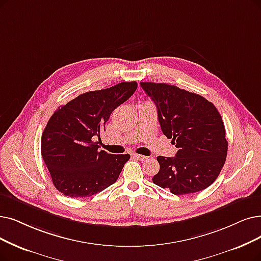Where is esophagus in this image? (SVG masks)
<instances>
[{"instance_id": "34e87169", "label": "esophagus", "mask_w": 261, "mask_h": 261, "mask_svg": "<svg viewBox=\"0 0 261 261\" xmlns=\"http://www.w3.org/2000/svg\"><path fill=\"white\" fill-rule=\"evenodd\" d=\"M133 156H134L135 159H137V160H139V161H145V160H148L147 156L140 155V154H137V153H134V154H133Z\"/></svg>"}]
</instances>
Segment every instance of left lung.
<instances>
[{"label":"left lung","mask_w":261,"mask_h":261,"mask_svg":"<svg viewBox=\"0 0 261 261\" xmlns=\"http://www.w3.org/2000/svg\"><path fill=\"white\" fill-rule=\"evenodd\" d=\"M158 108L163 134L178 148L174 158L159 156L152 181L174 195L200 192L220 174L228 142L224 122L213 103L199 94L167 83L140 82Z\"/></svg>","instance_id":"obj_1"}]
</instances>
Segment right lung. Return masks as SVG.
Wrapping results in <instances>:
<instances>
[{"instance_id": "obj_1", "label": "right lung", "mask_w": 261, "mask_h": 261, "mask_svg": "<svg viewBox=\"0 0 261 261\" xmlns=\"http://www.w3.org/2000/svg\"><path fill=\"white\" fill-rule=\"evenodd\" d=\"M137 82H121L91 91L61 106L41 135V156L56 189L71 198L95 195L119 178L129 154H109L93 141L100 139L112 111L126 101Z\"/></svg>"}]
</instances>
